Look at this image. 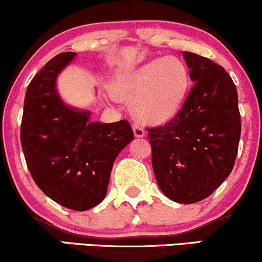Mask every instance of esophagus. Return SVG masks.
<instances>
[{"label":"esophagus","instance_id":"esophagus-1","mask_svg":"<svg viewBox=\"0 0 262 262\" xmlns=\"http://www.w3.org/2000/svg\"><path fill=\"white\" fill-rule=\"evenodd\" d=\"M133 132H134V135L137 138H143L145 135V130L140 127L139 124H137V123L133 125Z\"/></svg>","mask_w":262,"mask_h":262}]
</instances>
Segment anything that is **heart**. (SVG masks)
Instances as JSON below:
<instances>
[{
	"label": "heart",
	"mask_w": 262,
	"mask_h": 262,
	"mask_svg": "<svg viewBox=\"0 0 262 262\" xmlns=\"http://www.w3.org/2000/svg\"><path fill=\"white\" fill-rule=\"evenodd\" d=\"M189 89L190 73L177 57L151 59L116 83V94L121 99L132 100L135 118L146 124H161L174 118Z\"/></svg>",
	"instance_id": "obj_1"
}]
</instances>
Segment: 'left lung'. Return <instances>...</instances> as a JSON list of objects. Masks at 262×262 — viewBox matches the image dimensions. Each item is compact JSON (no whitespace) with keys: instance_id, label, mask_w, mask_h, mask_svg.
I'll return each mask as SVG.
<instances>
[{"instance_id":"left-lung-1","label":"left lung","mask_w":262,"mask_h":262,"mask_svg":"<svg viewBox=\"0 0 262 262\" xmlns=\"http://www.w3.org/2000/svg\"><path fill=\"white\" fill-rule=\"evenodd\" d=\"M190 93L171 122L149 128L152 168L168 199L194 204L210 196L234 166L241 138L237 88L225 68L183 51Z\"/></svg>"}]
</instances>
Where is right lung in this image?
Instances as JSON below:
<instances>
[{
	"mask_svg": "<svg viewBox=\"0 0 262 262\" xmlns=\"http://www.w3.org/2000/svg\"><path fill=\"white\" fill-rule=\"evenodd\" d=\"M75 52L55 56L25 93L20 141L36 185L53 201L85 211L105 199L116 157L134 139L127 121H90V111L66 105L56 81Z\"/></svg>",
	"mask_w": 262,
	"mask_h": 262,
	"instance_id": "add662e5",
	"label": "right lung"
}]
</instances>
